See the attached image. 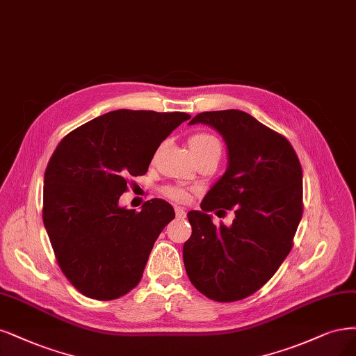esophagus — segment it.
<instances>
[{"mask_svg":"<svg viewBox=\"0 0 356 356\" xmlns=\"http://www.w3.org/2000/svg\"><path fill=\"white\" fill-rule=\"evenodd\" d=\"M175 213H177V218H179V219H182V218H186V209H184V207H181V206H175Z\"/></svg>","mask_w":356,"mask_h":356,"instance_id":"esophagus-1","label":"esophagus"}]
</instances>
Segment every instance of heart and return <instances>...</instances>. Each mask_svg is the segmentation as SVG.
<instances>
[{"label": "heart", "mask_w": 356, "mask_h": 356, "mask_svg": "<svg viewBox=\"0 0 356 356\" xmlns=\"http://www.w3.org/2000/svg\"><path fill=\"white\" fill-rule=\"evenodd\" d=\"M188 145H190V150L194 157L206 154V153H219L220 154V143L215 136H212V134H209V132L194 134V136H191L188 140ZM163 194L166 195V197L177 200V202H184L188 197V193L179 187H166L163 190Z\"/></svg>", "instance_id": "1"}]
</instances>
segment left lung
<instances>
[{"label":"left lung","mask_w":356,"mask_h":356,"mask_svg":"<svg viewBox=\"0 0 356 356\" xmlns=\"http://www.w3.org/2000/svg\"><path fill=\"white\" fill-rule=\"evenodd\" d=\"M194 124L222 136L228 166L202 211L187 213L193 232L184 243V265L206 298L241 300L268 283L293 248L303 212L302 166L286 137L241 110L203 112ZM218 207L236 209L231 227L211 222L209 212Z\"/></svg>","instance_id":"8db88e82"}]
</instances>
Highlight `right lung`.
<instances>
[{"label": "right lung", "mask_w": 356, "mask_h": 356, "mask_svg": "<svg viewBox=\"0 0 356 356\" xmlns=\"http://www.w3.org/2000/svg\"><path fill=\"white\" fill-rule=\"evenodd\" d=\"M191 116L120 108L73 129L44 175L42 219L58 266L82 295L113 300L136 287L156 238L175 218L161 199L119 206L161 143Z\"/></svg>", "instance_id": "1"}]
</instances>
